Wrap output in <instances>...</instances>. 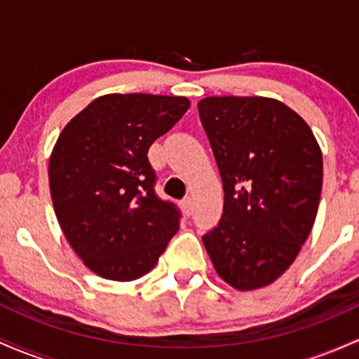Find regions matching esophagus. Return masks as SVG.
I'll list each match as a JSON object with an SVG mask.
<instances>
[{"mask_svg": "<svg viewBox=\"0 0 359 359\" xmlns=\"http://www.w3.org/2000/svg\"><path fill=\"white\" fill-rule=\"evenodd\" d=\"M180 208H182L185 216H191V214H192V199H191V197H185V199L180 201Z\"/></svg>", "mask_w": 359, "mask_h": 359, "instance_id": "34e87169", "label": "esophagus"}]
</instances>
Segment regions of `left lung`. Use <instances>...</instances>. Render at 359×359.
Wrapping results in <instances>:
<instances>
[{"label":"left lung","mask_w":359,"mask_h":359,"mask_svg":"<svg viewBox=\"0 0 359 359\" xmlns=\"http://www.w3.org/2000/svg\"><path fill=\"white\" fill-rule=\"evenodd\" d=\"M224 189V211L203 243L236 290L270 285L314 226L323 151L302 118L271 97L211 96L197 104Z\"/></svg>","instance_id":"left-lung-1"}]
</instances>
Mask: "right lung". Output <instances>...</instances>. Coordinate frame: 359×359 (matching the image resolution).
<instances>
[{
    "label": "right lung",
    "mask_w": 359,
    "mask_h": 359,
    "mask_svg": "<svg viewBox=\"0 0 359 359\" xmlns=\"http://www.w3.org/2000/svg\"><path fill=\"white\" fill-rule=\"evenodd\" d=\"M189 106L182 96L106 94L59 135L48 162L53 211L77 257L100 277H143L179 229V209L155 194L147 155Z\"/></svg>",
    "instance_id": "1"
}]
</instances>
